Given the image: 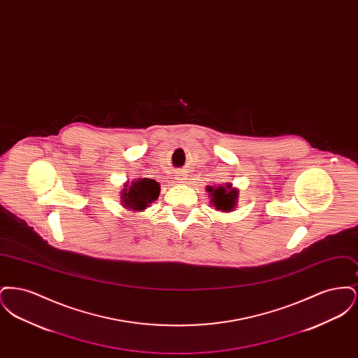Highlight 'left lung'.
I'll list each match as a JSON object with an SVG mask.
<instances>
[{
  "instance_id": "left-lung-1",
  "label": "left lung",
  "mask_w": 358,
  "mask_h": 358,
  "mask_svg": "<svg viewBox=\"0 0 358 358\" xmlns=\"http://www.w3.org/2000/svg\"><path fill=\"white\" fill-rule=\"evenodd\" d=\"M228 190L225 187H208V190L210 192L212 196V203L216 206V209H222V210H231L235 204H236V199H238V192L235 189H231L232 185H227Z\"/></svg>"
}]
</instances>
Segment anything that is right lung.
Returning <instances> with one entry per match:
<instances>
[{
	"mask_svg": "<svg viewBox=\"0 0 358 358\" xmlns=\"http://www.w3.org/2000/svg\"><path fill=\"white\" fill-rule=\"evenodd\" d=\"M158 194L159 184L150 178H143L134 181L129 189H124L122 193V199L127 209L143 210L150 203L158 199Z\"/></svg>",
	"mask_w": 358,
	"mask_h": 358,
	"instance_id": "1",
	"label": "right lung"
}]
</instances>
